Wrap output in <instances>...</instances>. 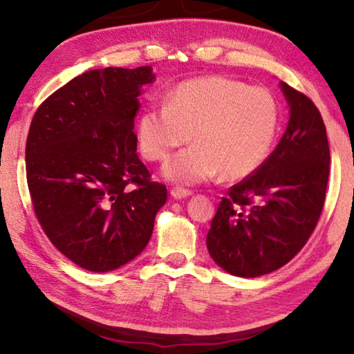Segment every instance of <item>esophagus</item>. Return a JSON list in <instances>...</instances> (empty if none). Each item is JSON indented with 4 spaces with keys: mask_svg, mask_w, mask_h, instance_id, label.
<instances>
[{
    "mask_svg": "<svg viewBox=\"0 0 354 354\" xmlns=\"http://www.w3.org/2000/svg\"><path fill=\"white\" fill-rule=\"evenodd\" d=\"M170 195L175 198V199H183L192 195V190H187V189H181V187H173Z\"/></svg>",
    "mask_w": 354,
    "mask_h": 354,
    "instance_id": "34e87169",
    "label": "esophagus"
}]
</instances>
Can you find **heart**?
<instances>
[{"label":"heart","mask_w":354,"mask_h":354,"mask_svg":"<svg viewBox=\"0 0 354 354\" xmlns=\"http://www.w3.org/2000/svg\"><path fill=\"white\" fill-rule=\"evenodd\" d=\"M167 106H150L138 118V144L151 162L167 159L164 176L178 184L250 176L266 162L276 140L281 109L264 87L207 76L184 81L167 95Z\"/></svg>","instance_id":"1"}]
</instances>
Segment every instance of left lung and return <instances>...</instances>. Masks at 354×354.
Listing matches in <instances>:
<instances>
[{
  "mask_svg": "<svg viewBox=\"0 0 354 354\" xmlns=\"http://www.w3.org/2000/svg\"><path fill=\"white\" fill-rule=\"evenodd\" d=\"M290 120L261 167L232 185L207 233L219 267L256 278L286 266L307 244L322 213L330 173L327 130L307 95L281 82Z\"/></svg>",
  "mask_w": 354,
  "mask_h": 354,
  "instance_id": "8db88e82",
  "label": "left lung"
}]
</instances>
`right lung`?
Here are the masks:
<instances>
[{
    "mask_svg": "<svg viewBox=\"0 0 354 354\" xmlns=\"http://www.w3.org/2000/svg\"><path fill=\"white\" fill-rule=\"evenodd\" d=\"M150 66L76 76L37 109L26 141V176L37 219L52 244L88 272L140 254L167 189L151 181L133 131Z\"/></svg>",
    "mask_w": 354,
    "mask_h": 354,
    "instance_id": "obj_1",
    "label": "right lung"
}]
</instances>
